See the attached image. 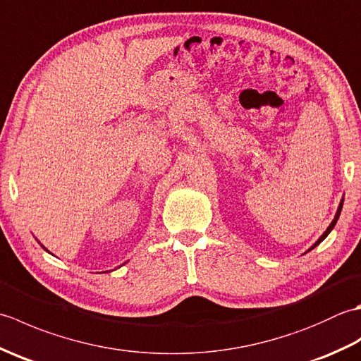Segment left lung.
Wrapping results in <instances>:
<instances>
[{"label":"left lung","instance_id":"obj_1","mask_svg":"<svg viewBox=\"0 0 361 361\" xmlns=\"http://www.w3.org/2000/svg\"><path fill=\"white\" fill-rule=\"evenodd\" d=\"M343 202H344V200H341V202H340V206H338V211H336V214H335V219L332 220V224H331V225H329V228L326 229V231H324V234H323V235H321V237H319V239H318V240H317L315 243H313V245H312V247L309 248V251H312L313 248H315V247H318V245H319L321 242H323V240L326 239V237L329 235V233H331V231H332V229H334V226L336 225V220H338V217H340V214H341V208H343Z\"/></svg>","mask_w":361,"mask_h":361}]
</instances>
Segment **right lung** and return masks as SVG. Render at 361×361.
<instances>
[{
  "instance_id": "obj_1",
  "label": "right lung",
  "mask_w": 361,
  "mask_h": 361,
  "mask_svg": "<svg viewBox=\"0 0 361 361\" xmlns=\"http://www.w3.org/2000/svg\"><path fill=\"white\" fill-rule=\"evenodd\" d=\"M44 250H46V248H44Z\"/></svg>"
}]
</instances>
